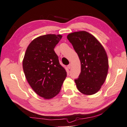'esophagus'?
I'll return each mask as SVG.
<instances>
[{"label": "esophagus", "mask_w": 127, "mask_h": 127, "mask_svg": "<svg viewBox=\"0 0 127 127\" xmlns=\"http://www.w3.org/2000/svg\"><path fill=\"white\" fill-rule=\"evenodd\" d=\"M67 67H68V69H71V64H69V65H67Z\"/></svg>", "instance_id": "1"}]
</instances>
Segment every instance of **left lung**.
Returning <instances> with one entry per match:
<instances>
[{
    "mask_svg": "<svg viewBox=\"0 0 127 127\" xmlns=\"http://www.w3.org/2000/svg\"><path fill=\"white\" fill-rule=\"evenodd\" d=\"M67 39L72 43L81 62V73L74 80L77 89L85 95H93L100 90L105 81L108 60L102 44L85 31L71 33Z\"/></svg>",
    "mask_w": 127,
    "mask_h": 127,
    "instance_id": "8db88e82",
    "label": "left lung"
}]
</instances>
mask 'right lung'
<instances>
[{"instance_id": "1", "label": "right lung", "mask_w": 127, "mask_h": 127, "mask_svg": "<svg viewBox=\"0 0 127 127\" xmlns=\"http://www.w3.org/2000/svg\"><path fill=\"white\" fill-rule=\"evenodd\" d=\"M62 38L60 34H46L35 38L28 46L23 60L28 83L36 94L46 99L59 94L67 77L54 50Z\"/></svg>"}]
</instances>
